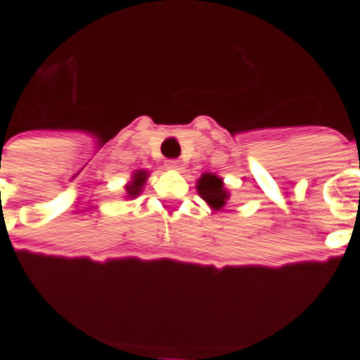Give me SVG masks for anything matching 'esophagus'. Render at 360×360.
I'll use <instances>...</instances> for the list:
<instances>
[{"label":"esophagus","mask_w":360,"mask_h":360,"mask_svg":"<svg viewBox=\"0 0 360 360\" xmlns=\"http://www.w3.org/2000/svg\"><path fill=\"white\" fill-rule=\"evenodd\" d=\"M166 166L172 169H181V166H183V164H181V160H177V158H169L168 162H166Z\"/></svg>","instance_id":"esophagus-1"}]
</instances>
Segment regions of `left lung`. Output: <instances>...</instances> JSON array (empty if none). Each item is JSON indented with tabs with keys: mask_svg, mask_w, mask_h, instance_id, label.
<instances>
[{
	"mask_svg": "<svg viewBox=\"0 0 360 360\" xmlns=\"http://www.w3.org/2000/svg\"><path fill=\"white\" fill-rule=\"evenodd\" d=\"M198 192L213 209L224 207L226 200H228V192L224 191L222 179L217 177L214 174H203L200 177V181H198Z\"/></svg>",
	"mask_w": 360,
	"mask_h": 360,
	"instance_id": "1",
	"label": "left lung"
}]
</instances>
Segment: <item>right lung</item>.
Returning <instances> with one entry per match:
<instances>
[{
  "instance_id": "right-lung-1",
  "label": "right lung",
  "mask_w": 360,
  "mask_h": 360,
  "mask_svg": "<svg viewBox=\"0 0 360 360\" xmlns=\"http://www.w3.org/2000/svg\"><path fill=\"white\" fill-rule=\"evenodd\" d=\"M143 181H146V172H136L134 179L127 186V192H129V196H138L141 191V186H143Z\"/></svg>"
}]
</instances>
